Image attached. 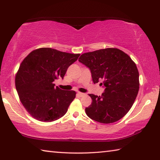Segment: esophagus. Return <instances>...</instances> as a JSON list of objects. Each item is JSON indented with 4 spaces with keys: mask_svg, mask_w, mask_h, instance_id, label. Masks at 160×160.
I'll return each mask as SVG.
<instances>
[{
    "mask_svg": "<svg viewBox=\"0 0 160 160\" xmlns=\"http://www.w3.org/2000/svg\"><path fill=\"white\" fill-rule=\"evenodd\" d=\"M78 95L79 97H82V96L85 95V94L82 93V92H78Z\"/></svg>",
    "mask_w": 160,
    "mask_h": 160,
    "instance_id": "1",
    "label": "esophagus"
}]
</instances>
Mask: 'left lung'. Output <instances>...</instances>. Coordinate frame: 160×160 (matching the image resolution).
<instances>
[{
  "instance_id": "8db88e82",
  "label": "left lung",
  "mask_w": 160,
  "mask_h": 160,
  "mask_svg": "<svg viewBox=\"0 0 160 160\" xmlns=\"http://www.w3.org/2000/svg\"><path fill=\"white\" fill-rule=\"evenodd\" d=\"M90 70L94 83L103 80L101 96L89 95L86 114L102 123L116 122L131 109L139 90V72L131 57L120 49L107 48L85 53L78 59Z\"/></svg>"
}]
</instances>
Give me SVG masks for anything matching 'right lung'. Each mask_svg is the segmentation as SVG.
<instances>
[{"label":"right lung","mask_w":160,"mask_h":160,"mask_svg":"<svg viewBox=\"0 0 160 160\" xmlns=\"http://www.w3.org/2000/svg\"><path fill=\"white\" fill-rule=\"evenodd\" d=\"M79 56V53L40 48L22 61L15 76V87L22 104L32 117L51 122L66 114L76 92L61 90L53 82L63 79Z\"/></svg>","instance_id":"1"}]
</instances>
